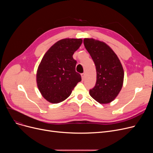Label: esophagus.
<instances>
[{"instance_id": "obj_1", "label": "esophagus", "mask_w": 153, "mask_h": 153, "mask_svg": "<svg viewBox=\"0 0 153 153\" xmlns=\"http://www.w3.org/2000/svg\"><path fill=\"white\" fill-rule=\"evenodd\" d=\"M81 77H82V79H84L85 78V74H84V73L81 74Z\"/></svg>"}]
</instances>
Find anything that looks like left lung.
I'll return each mask as SVG.
<instances>
[{"mask_svg":"<svg viewBox=\"0 0 153 153\" xmlns=\"http://www.w3.org/2000/svg\"><path fill=\"white\" fill-rule=\"evenodd\" d=\"M84 45L97 71L96 84L89 94L100 103H110L116 98L123 86L124 71L122 64L106 43L93 38H84Z\"/></svg>","mask_w":153,"mask_h":153,"instance_id":"1","label":"left lung"}]
</instances>
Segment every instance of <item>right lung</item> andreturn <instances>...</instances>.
<instances>
[{
	"label": "right lung",
	"instance_id": "add662e5",
	"mask_svg": "<svg viewBox=\"0 0 153 153\" xmlns=\"http://www.w3.org/2000/svg\"><path fill=\"white\" fill-rule=\"evenodd\" d=\"M82 43L81 38L62 39L44 55L38 68L36 82L39 92L48 102H62L81 81V74L76 71L77 61L72 56Z\"/></svg>",
	"mask_w": 153,
	"mask_h": 153
}]
</instances>
